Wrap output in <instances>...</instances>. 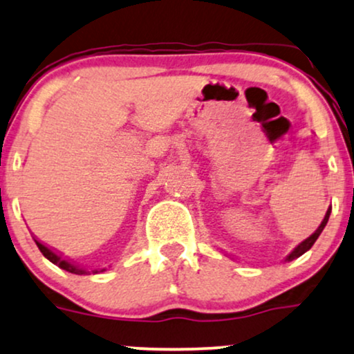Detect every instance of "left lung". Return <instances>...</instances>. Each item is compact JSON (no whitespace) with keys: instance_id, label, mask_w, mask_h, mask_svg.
Instances as JSON below:
<instances>
[{"instance_id":"left-lung-1","label":"left lung","mask_w":354,"mask_h":354,"mask_svg":"<svg viewBox=\"0 0 354 354\" xmlns=\"http://www.w3.org/2000/svg\"><path fill=\"white\" fill-rule=\"evenodd\" d=\"M330 212H332V207H328V210H326V214H325L324 221H322V223L319 225V229H317V230L314 232V234H312L310 236H308V239H306L304 241H301V243H299L297 247L294 248L292 252H290V253L288 254V257H286V261H292V259H296V258H299V257H302L304 253L308 252V250L312 248V245H314V243H315V240L319 239V235L322 234V230L325 229L326 222H328Z\"/></svg>"}]
</instances>
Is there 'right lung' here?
Masks as SVG:
<instances>
[{"label":"right lung","mask_w":354,"mask_h":354,"mask_svg":"<svg viewBox=\"0 0 354 354\" xmlns=\"http://www.w3.org/2000/svg\"><path fill=\"white\" fill-rule=\"evenodd\" d=\"M35 245H37L39 250H40V253H42L44 257L48 259V261H52L53 265H57L58 268H62V270H65V271H68V272H73V274H91V272H93V274H95V272H100V270L86 271V270H84V268L75 265V263L68 261V259L62 258V254L55 253V252H53V250L46 247V245H44V243H40L39 240H35ZM101 271H104V270H101Z\"/></svg>","instance_id":"1"}]
</instances>
